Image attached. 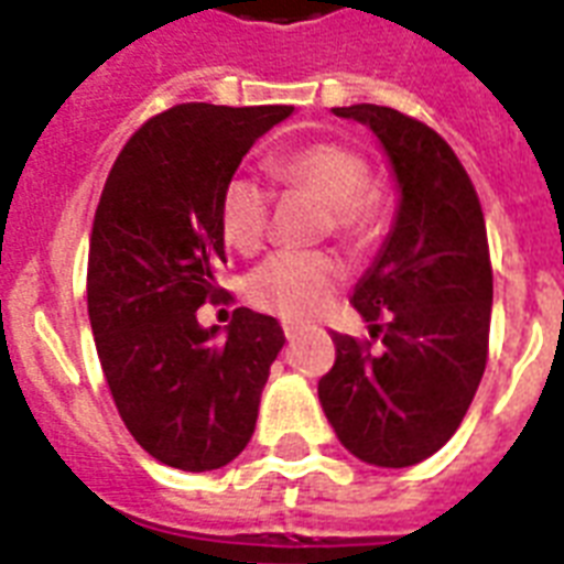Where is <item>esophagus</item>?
I'll return each instance as SVG.
<instances>
[{"mask_svg":"<svg viewBox=\"0 0 564 564\" xmlns=\"http://www.w3.org/2000/svg\"><path fill=\"white\" fill-rule=\"evenodd\" d=\"M283 336L292 343V339L299 336V325H295V322H283Z\"/></svg>","mask_w":564,"mask_h":564,"instance_id":"esophagus-1","label":"esophagus"}]
</instances>
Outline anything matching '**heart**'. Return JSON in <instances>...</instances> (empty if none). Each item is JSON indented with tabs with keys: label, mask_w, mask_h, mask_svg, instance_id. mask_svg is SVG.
Listing matches in <instances>:
<instances>
[{
	"label": "heart",
	"mask_w": 564,
	"mask_h": 564,
	"mask_svg": "<svg viewBox=\"0 0 564 564\" xmlns=\"http://www.w3.org/2000/svg\"><path fill=\"white\" fill-rule=\"evenodd\" d=\"M269 170L281 184L316 193L334 213V228L348 239H366L380 221V198L369 189V163L348 145L313 143L274 158ZM219 225L225 242L254 251L269 230V189L248 172L221 187ZM343 281V269L316 251H278L248 274L246 292L254 307L283 318L313 316Z\"/></svg>",
	"instance_id": "b5f03b06"
}]
</instances>
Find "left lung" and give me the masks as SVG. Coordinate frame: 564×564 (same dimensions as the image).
<instances>
[{"mask_svg":"<svg viewBox=\"0 0 564 564\" xmlns=\"http://www.w3.org/2000/svg\"><path fill=\"white\" fill-rule=\"evenodd\" d=\"M334 113L377 137L398 207L375 263L354 286V307L369 330H383V348L371 354L354 336L334 334L336 362L318 380V401L357 459L406 468L454 436L486 371V221L471 178L433 128L380 105Z\"/></svg>","mask_w":564,"mask_h":564,"instance_id":"left-lung-1","label":"left lung"}]
</instances>
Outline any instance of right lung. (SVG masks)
<instances>
[{"label":"right lung","instance_id":"right-lung-1","mask_svg":"<svg viewBox=\"0 0 564 564\" xmlns=\"http://www.w3.org/2000/svg\"><path fill=\"white\" fill-rule=\"evenodd\" d=\"M292 113L178 105L128 140L101 189L87 263L93 339L126 427L170 468L213 471L246 451L286 343L278 318L248 307L221 339L195 313L221 295V187Z\"/></svg>","mask_w":564,"mask_h":564}]
</instances>
